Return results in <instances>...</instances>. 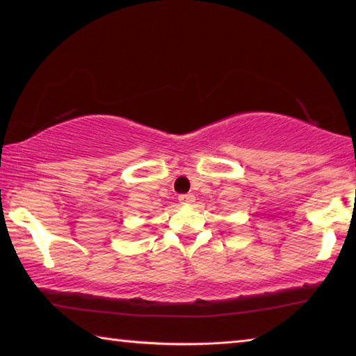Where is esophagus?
I'll return each instance as SVG.
<instances>
[{"mask_svg":"<svg viewBox=\"0 0 356 356\" xmlns=\"http://www.w3.org/2000/svg\"><path fill=\"white\" fill-rule=\"evenodd\" d=\"M179 200H180V204L188 205V204H191V202H194V196L193 194H180Z\"/></svg>","mask_w":356,"mask_h":356,"instance_id":"obj_1","label":"esophagus"}]
</instances>
